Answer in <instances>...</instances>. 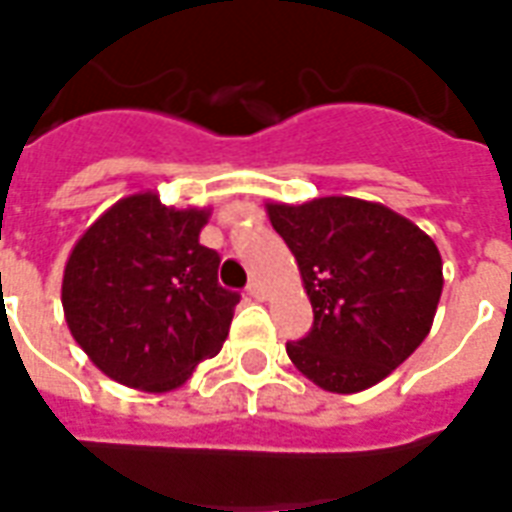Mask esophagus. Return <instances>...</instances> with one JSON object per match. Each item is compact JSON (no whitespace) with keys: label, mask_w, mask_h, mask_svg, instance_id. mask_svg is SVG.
<instances>
[{"label":"esophagus","mask_w":512,"mask_h":512,"mask_svg":"<svg viewBox=\"0 0 512 512\" xmlns=\"http://www.w3.org/2000/svg\"><path fill=\"white\" fill-rule=\"evenodd\" d=\"M247 292H249V295H252V298H255V300H263V298H265V290H263V284L257 282V279H252V282H249Z\"/></svg>","instance_id":"1"}]
</instances>
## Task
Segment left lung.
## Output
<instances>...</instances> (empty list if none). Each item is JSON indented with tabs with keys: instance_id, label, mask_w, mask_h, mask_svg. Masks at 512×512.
Segmentation results:
<instances>
[{
	"instance_id": "1",
	"label": "left lung",
	"mask_w": 512,
	"mask_h": 512,
	"mask_svg": "<svg viewBox=\"0 0 512 512\" xmlns=\"http://www.w3.org/2000/svg\"><path fill=\"white\" fill-rule=\"evenodd\" d=\"M268 217L298 260L314 308L306 338L287 343L303 376L351 395L419 349L443 292V260L419 225L349 195L268 204Z\"/></svg>"
}]
</instances>
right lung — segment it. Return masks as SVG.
I'll list each match as a JSON object with an SVG mask.
<instances>
[{"label":"right lung","mask_w":512,"mask_h":512,"mask_svg":"<svg viewBox=\"0 0 512 512\" xmlns=\"http://www.w3.org/2000/svg\"><path fill=\"white\" fill-rule=\"evenodd\" d=\"M206 222L209 209L136 193L74 244L61 284L66 325L117 384L169 392L222 349L241 295L217 282L220 255L198 241Z\"/></svg>","instance_id":"obj_1"}]
</instances>
